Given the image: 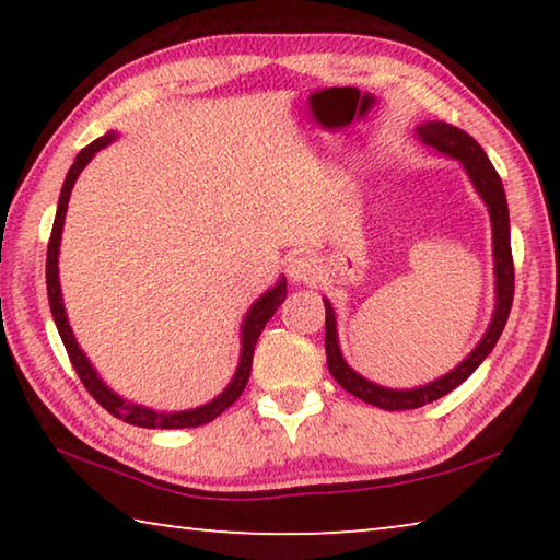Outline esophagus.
Returning <instances> with one entry per match:
<instances>
[{"instance_id": "obj_1", "label": "esophagus", "mask_w": 560, "mask_h": 560, "mask_svg": "<svg viewBox=\"0 0 560 560\" xmlns=\"http://www.w3.org/2000/svg\"><path fill=\"white\" fill-rule=\"evenodd\" d=\"M287 273H289V279L296 281V283L314 281L316 273H318V261L311 257V254H296V257L289 259Z\"/></svg>"}]
</instances>
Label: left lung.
<instances>
[{
    "mask_svg": "<svg viewBox=\"0 0 560 560\" xmlns=\"http://www.w3.org/2000/svg\"><path fill=\"white\" fill-rule=\"evenodd\" d=\"M415 136L422 140L424 145L432 148L434 153L454 158L464 167L469 183L477 189L481 202L487 205L489 220H491V244H494V314H491L487 334L474 346L471 353L462 360L457 368H452L450 373L432 383L417 385V387H405V390H397V387H383L373 381H368L353 368L346 363L343 353H340L338 346V320L336 311L330 306V301L324 299L326 306V363L330 375L336 377V383L355 395L358 400L368 405L383 407V410H415V407H422L428 402L440 400L454 387H459L467 377L477 371V368L485 363V358L494 350L501 330L506 326L511 301H514V259H511V232H509V205H506V192L504 185H501V177L497 175L494 165L489 163V158L481 145L474 140L469 132L450 126V122L442 120H430L422 122V126L415 128Z\"/></svg>",
    "mask_w": 560,
    "mask_h": 560,
    "instance_id": "8db88e82",
    "label": "left lung"
}]
</instances>
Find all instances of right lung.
<instances>
[{
  "instance_id": "right-lung-1",
  "label": "right lung",
  "mask_w": 560,
  "mask_h": 560,
  "mask_svg": "<svg viewBox=\"0 0 560 560\" xmlns=\"http://www.w3.org/2000/svg\"><path fill=\"white\" fill-rule=\"evenodd\" d=\"M118 138L116 130H108L106 136H101L98 140H93L91 145H86L75 155L73 165L69 170V175L63 179L61 195H59V207H56V220H54V230H51V240H49V249H46V289H49V306H51V316L54 324L59 328V336L66 346V353H69L73 371L79 373L81 383L86 385V390L96 397V402L106 407V410L118 417V420L136 424V428H148V430H183V428H200V424L212 422L217 415H222L226 407H230L236 397L242 395L246 387V381H249L252 373V358H254V346L261 336L267 320L277 314V308L287 299V277H281L273 287L261 293V296L252 303L249 311L242 320V350H240V363H236V371L232 375L230 385L214 397V400L205 402L200 407H192V410H179V412H160L153 410V407L130 402L126 397H120L118 393H113L110 387L103 383V377L98 375L96 368L91 365V360L83 353L79 340H75L73 330L69 326V316H66V306H63V296H61V281H59V249H61V234H63V222H66V210H69V197L71 189L79 179L81 170L86 167L93 158H96L98 150L110 145L113 140Z\"/></svg>"
}]
</instances>
